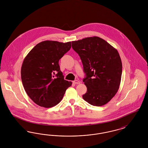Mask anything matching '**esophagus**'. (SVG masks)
<instances>
[{
  "mask_svg": "<svg viewBox=\"0 0 148 148\" xmlns=\"http://www.w3.org/2000/svg\"><path fill=\"white\" fill-rule=\"evenodd\" d=\"M73 82L74 84H80V82L78 81L77 80H75L73 81Z\"/></svg>",
  "mask_w": 148,
  "mask_h": 148,
  "instance_id": "34e87169",
  "label": "esophagus"
}]
</instances>
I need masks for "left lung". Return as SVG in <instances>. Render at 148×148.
Listing matches in <instances>:
<instances>
[{"label": "left lung", "mask_w": 148, "mask_h": 148, "mask_svg": "<svg viewBox=\"0 0 148 148\" xmlns=\"http://www.w3.org/2000/svg\"><path fill=\"white\" fill-rule=\"evenodd\" d=\"M72 48L80 56L87 88L83 98L92 106H104L119 88L122 63L118 50L98 36L71 42Z\"/></svg>", "instance_id": "left-lung-1"}]
</instances>
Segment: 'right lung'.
Listing matches in <instances>:
<instances>
[{"label": "right lung", "mask_w": 148, "mask_h": 148, "mask_svg": "<svg viewBox=\"0 0 148 148\" xmlns=\"http://www.w3.org/2000/svg\"><path fill=\"white\" fill-rule=\"evenodd\" d=\"M71 48V42L45 40L38 43L24 58L21 68L24 88L36 104L57 105L72 83L64 80L59 60Z\"/></svg>", "instance_id": "obj_1"}]
</instances>
